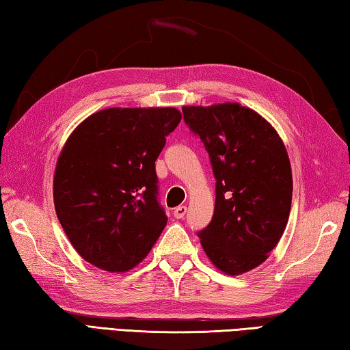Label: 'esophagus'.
<instances>
[{
  "label": "esophagus",
  "mask_w": 350,
  "mask_h": 350,
  "mask_svg": "<svg viewBox=\"0 0 350 350\" xmlns=\"http://www.w3.org/2000/svg\"><path fill=\"white\" fill-rule=\"evenodd\" d=\"M186 213H187V207L186 206H178L174 210V216L176 217V219H183V217L186 216Z\"/></svg>",
  "instance_id": "obj_1"
}]
</instances>
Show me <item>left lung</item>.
<instances>
[{
  "label": "left lung",
  "mask_w": 350,
  "mask_h": 350,
  "mask_svg": "<svg viewBox=\"0 0 350 350\" xmlns=\"http://www.w3.org/2000/svg\"><path fill=\"white\" fill-rule=\"evenodd\" d=\"M184 122L208 152L216 180L213 217L198 232L216 268L237 275L260 265L285 232L293 174L285 144L239 103L184 107Z\"/></svg>",
  "instance_id": "8db88e82"
}]
</instances>
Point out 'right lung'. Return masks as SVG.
Here are the masks:
<instances>
[{
	"label": "right lung",
	"mask_w": 350,
	"mask_h": 350,
	"mask_svg": "<svg viewBox=\"0 0 350 350\" xmlns=\"http://www.w3.org/2000/svg\"><path fill=\"white\" fill-rule=\"evenodd\" d=\"M181 122L175 108H108L72 131L56 164L59 222L85 260L123 273L166 227L155 161Z\"/></svg>",
	"instance_id": "right-lung-1"
}]
</instances>
